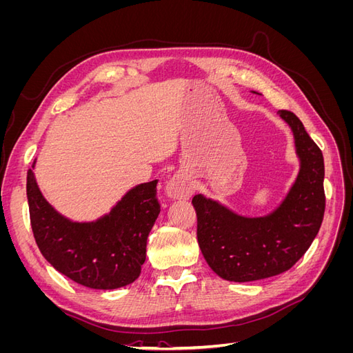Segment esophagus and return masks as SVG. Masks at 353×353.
<instances>
[{"label":"esophagus","mask_w":353,"mask_h":353,"mask_svg":"<svg viewBox=\"0 0 353 353\" xmlns=\"http://www.w3.org/2000/svg\"><path fill=\"white\" fill-rule=\"evenodd\" d=\"M166 194L170 199H188L193 194L190 178L185 174H175L166 185Z\"/></svg>","instance_id":"esophagus-1"}]
</instances>
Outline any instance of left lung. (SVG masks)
<instances>
[{
  "mask_svg": "<svg viewBox=\"0 0 353 353\" xmlns=\"http://www.w3.org/2000/svg\"><path fill=\"white\" fill-rule=\"evenodd\" d=\"M292 128L301 169L281 205L270 215L245 218L221 203L197 194L200 250L221 279L248 283L292 268L312 244L325 210L324 157L299 117L279 110Z\"/></svg>",
  "mask_w": 353,
  "mask_h": 353,
  "instance_id": "left-lung-1",
  "label": "left lung"
}]
</instances>
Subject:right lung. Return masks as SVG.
I'll use <instances>...</instances> for the list:
<instances>
[{
    "instance_id": "1",
    "label": "right lung",
    "mask_w": 353,
    "mask_h": 353,
    "mask_svg": "<svg viewBox=\"0 0 353 353\" xmlns=\"http://www.w3.org/2000/svg\"><path fill=\"white\" fill-rule=\"evenodd\" d=\"M32 169L26 194L32 231L42 256L85 287L113 290L134 283L141 274L148 234L160 213L157 179L128 191L110 213L95 222H72L41 194Z\"/></svg>"
}]
</instances>
